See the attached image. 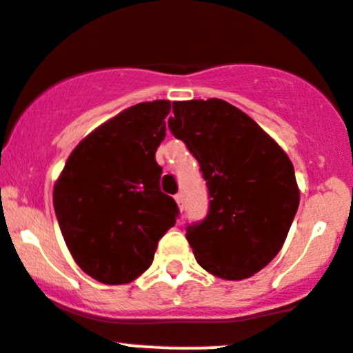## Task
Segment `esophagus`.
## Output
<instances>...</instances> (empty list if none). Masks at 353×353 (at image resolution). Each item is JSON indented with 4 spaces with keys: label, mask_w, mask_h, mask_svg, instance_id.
Returning a JSON list of instances; mask_svg holds the SVG:
<instances>
[{
    "label": "esophagus",
    "mask_w": 353,
    "mask_h": 353,
    "mask_svg": "<svg viewBox=\"0 0 353 353\" xmlns=\"http://www.w3.org/2000/svg\"><path fill=\"white\" fill-rule=\"evenodd\" d=\"M176 201H177V205H179L181 210H183V208H184V194H183V192H177Z\"/></svg>",
    "instance_id": "34e87169"
}]
</instances>
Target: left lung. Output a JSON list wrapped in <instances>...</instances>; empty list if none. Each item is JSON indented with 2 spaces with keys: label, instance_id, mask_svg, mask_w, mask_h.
Wrapping results in <instances>:
<instances>
[{
  "label": "left lung",
  "instance_id": "left-lung-1",
  "mask_svg": "<svg viewBox=\"0 0 353 353\" xmlns=\"http://www.w3.org/2000/svg\"><path fill=\"white\" fill-rule=\"evenodd\" d=\"M169 130L198 161L208 213L186 226L198 264L228 281L254 276L283 248L299 206L285 152L223 99L174 101Z\"/></svg>",
  "mask_w": 353,
  "mask_h": 353
}]
</instances>
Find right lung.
<instances>
[{
	"label": "right lung",
	"instance_id": "obj_1",
	"mask_svg": "<svg viewBox=\"0 0 353 353\" xmlns=\"http://www.w3.org/2000/svg\"><path fill=\"white\" fill-rule=\"evenodd\" d=\"M165 99L139 103L89 133L54 188V210L76 264L103 284L145 272L179 208L161 191L155 152L165 139Z\"/></svg>",
	"mask_w": 353,
	"mask_h": 353
}]
</instances>
